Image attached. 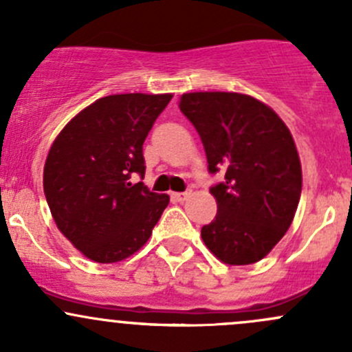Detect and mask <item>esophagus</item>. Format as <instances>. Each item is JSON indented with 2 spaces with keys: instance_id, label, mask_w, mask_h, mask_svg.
I'll return each mask as SVG.
<instances>
[{
  "instance_id": "obj_1",
  "label": "esophagus",
  "mask_w": 352,
  "mask_h": 352,
  "mask_svg": "<svg viewBox=\"0 0 352 352\" xmlns=\"http://www.w3.org/2000/svg\"><path fill=\"white\" fill-rule=\"evenodd\" d=\"M188 197H190V191H183V193H171V198L177 203H183L188 200Z\"/></svg>"
}]
</instances>
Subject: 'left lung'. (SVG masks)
<instances>
[{
  "instance_id": "8db88e82",
  "label": "left lung",
  "mask_w": 352,
  "mask_h": 352,
  "mask_svg": "<svg viewBox=\"0 0 352 352\" xmlns=\"http://www.w3.org/2000/svg\"><path fill=\"white\" fill-rule=\"evenodd\" d=\"M179 110L200 135L208 171H226L210 188L217 215L201 227L206 248L230 266L270 254L295 217L302 166L285 122L241 93H184Z\"/></svg>"
}]
</instances>
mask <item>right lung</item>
I'll return each mask as SVG.
<instances>
[{
	"label": "right lung",
	"mask_w": 352,
	"mask_h": 352,
	"mask_svg": "<svg viewBox=\"0 0 352 352\" xmlns=\"http://www.w3.org/2000/svg\"><path fill=\"white\" fill-rule=\"evenodd\" d=\"M173 95L126 93L96 100L60 130L43 168L57 229L96 263H117L149 241L168 195L142 181V146Z\"/></svg>",
	"instance_id": "obj_1"
}]
</instances>
